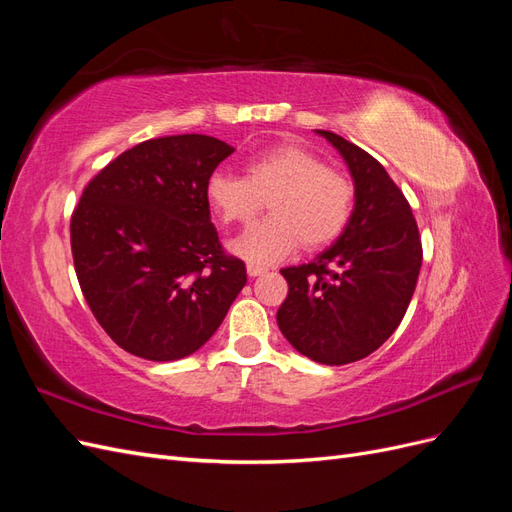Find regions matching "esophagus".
<instances>
[{
  "mask_svg": "<svg viewBox=\"0 0 512 512\" xmlns=\"http://www.w3.org/2000/svg\"><path fill=\"white\" fill-rule=\"evenodd\" d=\"M267 269L265 267H258V265H247V275L250 277H258V275H262L265 273Z\"/></svg>",
  "mask_w": 512,
  "mask_h": 512,
  "instance_id": "1",
  "label": "esophagus"
}]
</instances>
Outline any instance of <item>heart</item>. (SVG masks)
I'll return each instance as SVG.
<instances>
[{"mask_svg":"<svg viewBox=\"0 0 512 512\" xmlns=\"http://www.w3.org/2000/svg\"><path fill=\"white\" fill-rule=\"evenodd\" d=\"M207 200L226 224H247L269 200L271 218L230 241V252L250 265H273L297 250L329 245L348 224L352 185L312 151L282 143L245 164V177L215 170L205 185Z\"/></svg>","mask_w":512,"mask_h":512,"instance_id":"heart-1","label":"heart"}]
</instances>
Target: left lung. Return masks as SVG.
Segmentation results:
<instances>
[{
    "instance_id": "left-lung-1",
    "label": "left lung",
    "mask_w": 512,
    "mask_h": 512,
    "mask_svg": "<svg viewBox=\"0 0 512 512\" xmlns=\"http://www.w3.org/2000/svg\"><path fill=\"white\" fill-rule=\"evenodd\" d=\"M316 134L344 158L354 209L329 250L307 265L282 269L288 297L277 309V327L307 359L346 365L378 350L399 327L423 247L408 200L384 166L339 134Z\"/></svg>"
}]
</instances>
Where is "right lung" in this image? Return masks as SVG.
Returning <instances> with one entry per match:
<instances>
[{
	"label": "right lung",
	"mask_w": 512,
	"mask_h": 512,
	"mask_svg": "<svg viewBox=\"0 0 512 512\" xmlns=\"http://www.w3.org/2000/svg\"><path fill=\"white\" fill-rule=\"evenodd\" d=\"M235 151L205 134L151 138L89 181L70 222L74 269L100 327L147 361L194 354L247 282L211 224L205 185Z\"/></svg>",
	"instance_id": "obj_1"
}]
</instances>
